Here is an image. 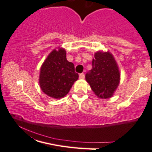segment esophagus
I'll return each instance as SVG.
<instances>
[{
	"label": "esophagus",
	"mask_w": 152,
	"mask_h": 152,
	"mask_svg": "<svg viewBox=\"0 0 152 152\" xmlns=\"http://www.w3.org/2000/svg\"><path fill=\"white\" fill-rule=\"evenodd\" d=\"M84 77H85V75H84L83 73H81V74L79 75L80 79H84Z\"/></svg>",
	"instance_id": "1"
}]
</instances>
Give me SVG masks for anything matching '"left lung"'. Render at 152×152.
<instances>
[{
  "mask_svg": "<svg viewBox=\"0 0 152 152\" xmlns=\"http://www.w3.org/2000/svg\"><path fill=\"white\" fill-rule=\"evenodd\" d=\"M118 66L109 51H97L92 60V69L86 75V80L94 94L99 99L112 97L121 79Z\"/></svg>",
  "mask_w": 152,
  "mask_h": 152,
  "instance_id": "1",
  "label": "left lung"
}]
</instances>
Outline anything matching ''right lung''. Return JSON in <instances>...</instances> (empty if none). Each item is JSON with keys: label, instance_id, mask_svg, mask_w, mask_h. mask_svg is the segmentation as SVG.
I'll list each match as a JSON object with an SVG mask.
<instances>
[{"label": "right lung", "instance_id": "obj_1", "mask_svg": "<svg viewBox=\"0 0 152 152\" xmlns=\"http://www.w3.org/2000/svg\"><path fill=\"white\" fill-rule=\"evenodd\" d=\"M75 66L66 60V52L63 48L54 49L42 64L39 73L42 91L53 99L64 97L78 79Z\"/></svg>", "mask_w": 152, "mask_h": 152}]
</instances>
